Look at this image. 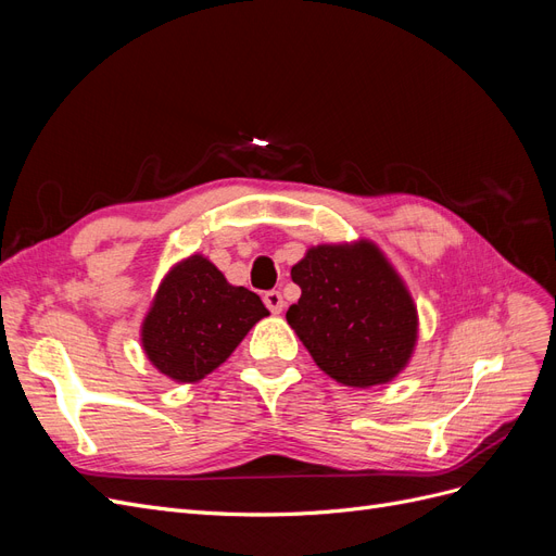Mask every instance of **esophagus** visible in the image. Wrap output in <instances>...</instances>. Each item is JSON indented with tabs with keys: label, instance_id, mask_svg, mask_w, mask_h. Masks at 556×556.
<instances>
[{
	"label": "esophagus",
	"instance_id": "34e87169",
	"mask_svg": "<svg viewBox=\"0 0 556 556\" xmlns=\"http://www.w3.org/2000/svg\"><path fill=\"white\" fill-rule=\"evenodd\" d=\"M264 304H266V308L271 311L274 315H280V313L285 311L282 294H280V292H276V290H271V292H266V294H264Z\"/></svg>",
	"mask_w": 556,
	"mask_h": 556
}]
</instances>
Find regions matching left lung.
Instances as JSON below:
<instances>
[{
  "label": "left lung",
  "mask_w": 556,
  "mask_h": 556,
  "mask_svg": "<svg viewBox=\"0 0 556 556\" xmlns=\"http://www.w3.org/2000/svg\"><path fill=\"white\" fill-rule=\"evenodd\" d=\"M301 288L288 325L336 382H392L413 359L419 315L406 280L371 239L311 245L292 266Z\"/></svg>",
  "instance_id": "1"
}]
</instances>
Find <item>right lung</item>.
Returning <instances> with one entry per match:
<instances>
[{
	"instance_id": "1",
	"label": "right lung",
	"mask_w": 556,
	"mask_h": 556,
	"mask_svg": "<svg viewBox=\"0 0 556 556\" xmlns=\"http://www.w3.org/2000/svg\"><path fill=\"white\" fill-rule=\"evenodd\" d=\"M266 315L255 292L231 285L206 255L194 252L160 280L139 339L162 376L194 384L225 364Z\"/></svg>"
}]
</instances>
